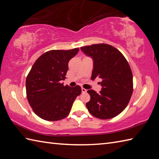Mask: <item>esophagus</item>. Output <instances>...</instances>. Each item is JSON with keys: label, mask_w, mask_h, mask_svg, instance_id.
<instances>
[{"label": "esophagus", "mask_w": 159, "mask_h": 159, "mask_svg": "<svg viewBox=\"0 0 159 159\" xmlns=\"http://www.w3.org/2000/svg\"><path fill=\"white\" fill-rule=\"evenodd\" d=\"M81 90H82V93H86L87 92V89H85V88H83V87H82Z\"/></svg>", "instance_id": "34e87169"}]
</instances>
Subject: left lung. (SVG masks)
<instances>
[{"instance_id":"obj_1","label":"left lung","mask_w":159,"mask_h":159,"mask_svg":"<svg viewBox=\"0 0 159 159\" xmlns=\"http://www.w3.org/2000/svg\"><path fill=\"white\" fill-rule=\"evenodd\" d=\"M80 49L93 60L91 79H102V90L98 93L93 89L87 91L91 97L86 103L87 109L99 119L116 117L127 107L133 92L129 64L120 50L107 43L85 46Z\"/></svg>"}]
</instances>
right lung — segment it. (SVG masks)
<instances>
[{"label":"right lung","mask_w":159,"mask_h":159,"mask_svg":"<svg viewBox=\"0 0 159 159\" xmlns=\"http://www.w3.org/2000/svg\"><path fill=\"white\" fill-rule=\"evenodd\" d=\"M79 48L52 50L35 61L26 80V97L34 113L43 120L57 121L68 116L74 100L81 93L79 85L61 83L66 79L68 62Z\"/></svg>","instance_id":"obj_1"}]
</instances>
